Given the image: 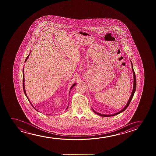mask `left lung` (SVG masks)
Instances as JSON below:
<instances>
[{
	"instance_id": "obj_1",
	"label": "left lung",
	"mask_w": 156,
	"mask_h": 156,
	"mask_svg": "<svg viewBox=\"0 0 156 156\" xmlns=\"http://www.w3.org/2000/svg\"><path fill=\"white\" fill-rule=\"evenodd\" d=\"M130 62H131L132 67L133 73V77H134V83H133V90L132 92V94H131V95H130V98H129V100H128V102H127V104H126V106L124 107V108L122 109L121 111H119V112H117V113H115V114H112V115H103V114H101V113H98V112H96V111L94 110V109L92 108L93 111H94V112H95V113H96L97 115H100V116H102V117H111V116H113V115H118V114L121 113V112H123V111H125V110H126V108L128 107V105H129V103H130V101H131L133 97V96H134V94L135 92V90H136V79L135 73L134 71V69H133V66L132 62L131 61H130Z\"/></svg>"
}]
</instances>
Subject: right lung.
Returning <instances> with one entry per match:
<instances>
[{"label": "right lung", "mask_w": 156, "mask_h": 156, "mask_svg": "<svg viewBox=\"0 0 156 156\" xmlns=\"http://www.w3.org/2000/svg\"><path fill=\"white\" fill-rule=\"evenodd\" d=\"M30 54H29V55H28V56H27V58H26V60H25V62H26V61H27V60H28V58H29V55H30ZM24 68H23V88L24 93V94H25V95H26V97H27V98H28V100H29V102H30V103H31V105H32V107H34V109H35V110H37L36 109H35V108H34V106H33V105H32V104H31V103L30 102V101L29 100V98H28V96H27V94H26V90H25V86H24ZM76 85V83H73V85H72V86H71V87L70 90H71V89H72V88H73V87H74V86H75ZM70 92H69V93H70ZM68 107H67V108H66V109H68ZM37 111H38V110H37Z\"/></svg>", "instance_id": "1"}]
</instances>
